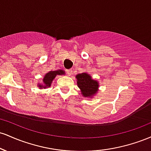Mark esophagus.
Segmentation results:
<instances>
[{"label":"esophagus","instance_id":"34e87169","mask_svg":"<svg viewBox=\"0 0 151 151\" xmlns=\"http://www.w3.org/2000/svg\"><path fill=\"white\" fill-rule=\"evenodd\" d=\"M66 72H67V73L69 76H71L72 74V70H68L66 71Z\"/></svg>","mask_w":151,"mask_h":151}]
</instances>
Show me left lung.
I'll return each mask as SVG.
<instances>
[{
  "label": "left lung",
  "instance_id": "left-lung-1",
  "mask_svg": "<svg viewBox=\"0 0 151 151\" xmlns=\"http://www.w3.org/2000/svg\"><path fill=\"white\" fill-rule=\"evenodd\" d=\"M77 84L80 89L83 97L92 98L99 91V83L96 79H93L87 72L78 74L76 75Z\"/></svg>",
  "mask_w": 151,
  "mask_h": 151
}]
</instances>
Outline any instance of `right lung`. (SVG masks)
<instances>
[{
	"mask_svg": "<svg viewBox=\"0 0 151 151\" xmlns=\"http://www.w3.org/2000/svg\"><path fill=\"white\" fill-rule=\"evenodd\" d=\"M65 71L64 70H58L55 71H50L43 77L42 83H37V86L40 89H46L51 86L52 82L57 75H65Z\"/></svg>",
	"mask_w": 151,
	"mask_h": 151,
	"instance_id": "right-lung-1",
	"label": "right lung"
}]
</instances>
